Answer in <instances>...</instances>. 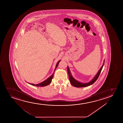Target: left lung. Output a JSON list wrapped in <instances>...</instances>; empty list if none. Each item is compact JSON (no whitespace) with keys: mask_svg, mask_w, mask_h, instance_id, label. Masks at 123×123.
Instances as JSON below:
<instances>
[{"mask_svg":"<svg viewBox=\"0 0 123 123\" xmlns=\"http://www.w3.org/2000/svg\"><path fill=\"white\" fill-rule=\"evenodd\" d=\"M104 62L105 61H104V63L102 65V66L101 67L100 69L99 70L98 72L97 73V74H96V75L95 76V77L93 78L92 80H91L89 82V83H80V82L78 81L77 80H76L72 76V74H71V72H70V70H69V68H68V66H67V71H68V76H69V81L70 82V83H71L72 86H74L76 87H78V88H79V87H86V86H90V85H92V84L94 83L98 79L99 75L100 74L101 71L102 70L103 67L104 66Z\"/></svg>","mask_w":123,"mask_h":123,"instance_id":"left-lung-1","label":"left lung"}]
</instances>
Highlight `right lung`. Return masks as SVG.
Instances as JSON below:
<instances>
[{
	"instance_id": "1",
	"label": "right lung",
	"mask_w": 123,
	"mask_h": 123,
	"mask_svg": "<svg viewBox=\"0 0 123 123\" xmlns=\"http://www.w3.org/2000/svg\"><path fill=\"white\" fill-rule=\"evenodd\" d=\"M60 61H58V62H57V64H56V66L55 68L54 72H53V74L50 77H49V78H48L45 81H44L43 82H41V83H38V84H33V83H28V84H30L31 85H32V86H40V87H43V86H46L49 85V84L51 82L52 79L53 78L54 72H55V71L56 70L57 67L58 66L59 63V62H60Z\"/></svg>"
}]
</instances>
